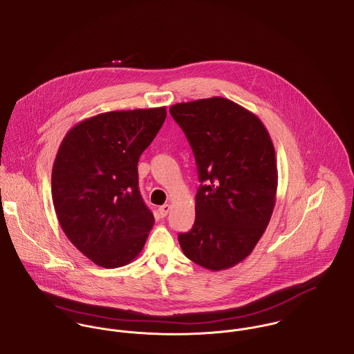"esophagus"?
I'll return each instance as SVG.
<instances>
[{"mask_svg":"<svg viewBox=\"0 0 354 354\" xmlns=\"http://www.w3.org/2000/svg\"><path fill=\"white\" fill-rule=\"evenodd\" d=\"M169 209H171V205H168V204H164V205H161L160 208H158V214H160V217H165L168 212H169Z\"/></svg>","mask_w":354,"mask_h":354,"instance_id":"1","label":"esophagus"}]
</instances>
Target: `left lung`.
<instances>
[{
  "label": "left lung",
  "mask_w": 354,
  "mask_h": 354,
  "mask_svg": "<svg viewBox=\"0 0 354 354\" xmlns=\"http://www.w3.org/2000/svg\"><path fill=\"white\" fill-rule=\"evenodd\" d=\"M169 112L193 149L201 182L196 221L179 234L180 248L207 270L231 268L252 253L274 212V143L254 113L223 97L175 104Z\"/></svg>",
  "instance_id": "left-lung-1"
}]
</instances>
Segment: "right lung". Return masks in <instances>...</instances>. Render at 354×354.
Returning a JSON list of instances; mask_svg holds the SVG:
<instances>
[{"mask_svg": "<svg viewBox=\"0 0 354 354\" xmlns=\"http://www.w3.org/2000/svg\"><path fill=\"white\" fill-rule=\"evenodd\" d=\"M165 118V106L100 113L73 126L57 150L55 211L73 246L100 267L127 266L145 246L154 217L137 165Z\"/></svg>", "mask_w": 354, "mask_h": 354, "instance_id": "obj_1", "label": "right lung"}]
</instances>
